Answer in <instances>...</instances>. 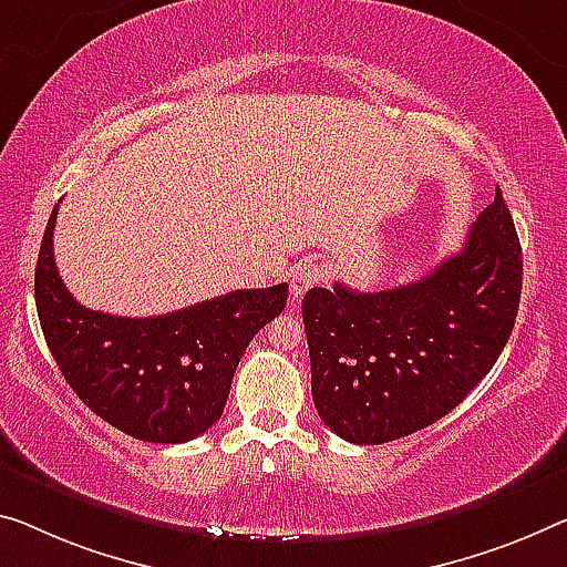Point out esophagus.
<instances>
[{
	"label": "esophagus",
	"instance_id": "34e87169",
	"mask_svg": "<svg viewBox=\"0 0 567 567\" xmlns=\"http://www.w3.org/2000/svg\"><path fill=\"white\" fill-rule=\"evenodd\" d=\"M319 281H324V271L321 266L311 264V260H303V264L296 266V271L291 276V296L293 301H299L303 293H307L311 286H317Z\"/></svg>",
	"mask_w": 567,
	"mask_h": 567
}]
</instances>
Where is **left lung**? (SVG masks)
<instances>
[{"instance_id": "1", "label": "left lung", "mask_w": 567, "mask_h": 567, "mask_svg": "<svg viewBox=\"0 0 567 567\" xmlns=\"http://www.w3.org/2000/svg\"><path fill=\"white\" fill-rule=\"evenodd\" d=\"M519 291L522 248L499 187L461 254L417 281L374 293L309 289L301 313L319 417L362 446L435 423L494 368Z\"/></svg>"}]
</instances>
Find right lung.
<instances>
[{
    "instance_id": "1",
    "label": "right lung",
    "mask_w": 567,
    "mask_h": 567,
    "mask_svg": "<svg viewBox=\"0 0 567 567\" xmlns=\"http://www.w3.org/2000/svg\"><path fill=\"white\" fill-rule=\"evenodd\" d=\"M52 207L34 268L42 334L75 395L113 429L152 443L197 439L223 415L233 374L260 329L286 307L289 284L238 289L164 317L81 307L52 256Z\"/></svg>"
}]
</instances>
